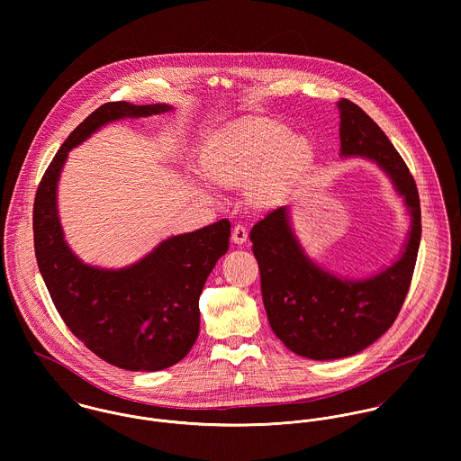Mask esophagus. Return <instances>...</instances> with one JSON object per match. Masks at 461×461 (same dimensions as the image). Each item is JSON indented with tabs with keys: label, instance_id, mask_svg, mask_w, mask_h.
Segmentation results:
<instances>
[{
	"label": "esophagus",
	"instance_id": "1",
	"mask_svg": "<svg viewBox=\"0 0 461 461\" xmlns=\"http://www.w3.org/2000/svg\"><path fill=\"white\" fill-rule=\"evenodd\" d=\"M231 240L235 242V244H244L246 240H248V230H246V226L244 224H235L233 226V231H231Z\"/></svg>",
	"mask_w": 461,
	"mask_h": 461
}]
</instances>
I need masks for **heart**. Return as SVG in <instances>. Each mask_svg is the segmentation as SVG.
Here are the masks:
<instances>
[{
	"instance_id": "1",
	"label": "heart",
	"mask_w": 461,
	"mask_h": 461,
	"mask_svg": "<svg viewBox=\"0 0 461 461\" xmlns=\"http://www.w3.org/2000/svg\"><path fill=\"white\" fill-rule=\"evenodd\" d=\"M311 157V141L304 134H292L286 125L267 120H244L222 129L206 147L203 171L219 185H246L259 205L283 198L294 176ZM200 193L212 189L200 182Z\"/></svg>"
}]
</instances>
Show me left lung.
<instances>
[{
	"mask_svg": "<svg viewBox=\"0 0 461 461\" xmlns=\"http://www.w3.org/2000/svg\"><path fill=\"white\" fill-rule=\"evenodd\" d=\"M338 109L339 155L367 158L389 176L407 206L410 230L393 265L357 279L334 274L307 255L288 206L253 226L249 237L268 323L288 350L314 360L356 356L389 330L409 294L420 242L419 193L405 160L357 104L343 99Z\"/></svg>",
	"mask_w": 461,
	"mask_h": 461,
	"instance_id": "obj_1",
	"label": "left lung"
}]
</instances>
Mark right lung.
Segmentation results:
<instances>
[{
  "label": "right lung",
  "instance_id": "1",
  "mask_svg": "<svg viewBox=\"0 0 461 461\" xmlns=\"http://www.w3.org/2000/svg\"><path fill=\"white\" fill-rule=\"evenodd\" d=\"M167 111L173 105L107 103L95 109L54 155L33 205L35 256L59 316L95 356L129 371H158L189 354L200 332V295L217 259L228 251L231 224L221 219L173 235L122 268L95 267L65 240L58 182L68 152L104 125Z\"/></svg>",
  "mask_w": 461,
  "mask_h": 461
}]
</instances>
